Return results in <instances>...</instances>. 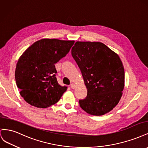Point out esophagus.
Returning <instances> with one entry per match:
<instances>
[{
	"instance_id": "esophagus-1",
	"label": "esophagus",
	"mask_w": 148,
	"mask_h": 148,
	"mask_svg": "<svg viewBox=\"0 0 148 148\" xmlns=\"http://www.w3.org/2000/svg\"><path fill=\"white\" fill-rule=\"evenodd\" d=\"M70 87H71V89H75V84H73V83L71 84H70Z\"/></svg>"
}]
</instances>
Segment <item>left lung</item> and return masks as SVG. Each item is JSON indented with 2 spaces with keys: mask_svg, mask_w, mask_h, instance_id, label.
<instances>
[{
  "mask_svg": "<svg viewBox=\"0 0 148 148\" xmlns=\"http://www.w3.org/2000/svg\"><path fill=\"white\" fill-rule=\"evenodd\" d=\"M71 56L79 68L88 90L79 99L82 109L89 114L102 115L117 105L122 95L125 71L120 57L99 42L77 41Z\"/></svg>",
  "mask_w": 148,
  "mask_h": 148,
  "instance_id": "left-lung-1",
  "label": "left lung"
}]
</instances>
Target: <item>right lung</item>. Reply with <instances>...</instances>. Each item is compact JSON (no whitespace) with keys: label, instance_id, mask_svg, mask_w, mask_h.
Returning <instances> with one entry per match:
<instances>
[{"label":"right lung","instance_id":"1","mask_svg":"<svg viewBox=\"0 0 148 148\" xmlns=\"http://www.w3.org/2000/svg\"><path fill=\"white\" fill-rule=\"evenodd\" d=\"M74 42L42 39L21 56L15 75L20 95L26 102L38 108H46L60 100L67 87L58 83L55 64L69 52Z\"/></svg>","mask_w":148,"mask_h":148}]
</instances>
